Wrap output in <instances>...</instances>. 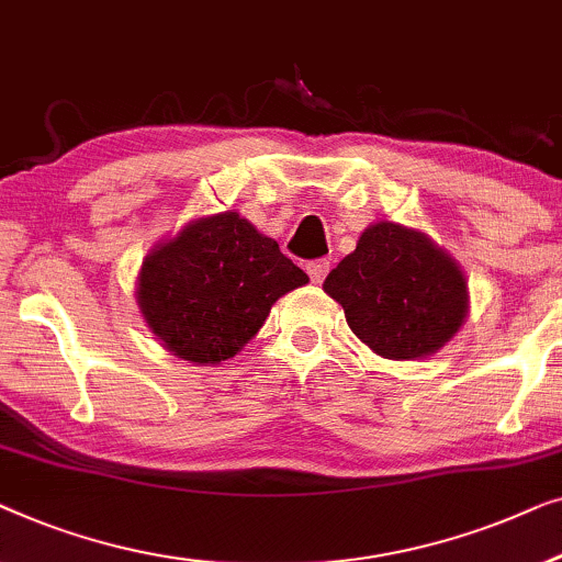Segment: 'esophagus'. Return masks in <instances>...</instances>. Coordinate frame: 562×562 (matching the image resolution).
<instances>
[{"instance_id":"1","label":"esophagus","mask_w":562,"mask_h":562,"mask_svg":"<svg viewBox=\"0 0 562 562\" xmlns=\"http://www.w3.org/2000/svg\"><path fill=\"white\" fill-rule=\"evenodd\" d=\"M328 270H330L328 259H315V262L307 265V274H311L313 282H323V280H326Z\"/></svg>"}]
</instances>
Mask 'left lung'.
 I'll return each mask as SVG.
<instances>
[{"mask_svg":"<svg viewBox=\"0 0 562 562\" xmlns=\"http://www.w3.org/2000/svg\"><path fill=\"white\" fill-rule=\"evenodd\" d=\"M346 323L386 359H420L450 341L465 318V278L428 236L392 221L361 234L323 282Z\"/></svg>","mask_w":562,"mask_h":562,"instance_id":"left-lung-1","label":"left lung"}]
</instances>
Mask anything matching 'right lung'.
I'll return each mask as SVG.
<instances>
[{
    "instance_id": "obj_1",
    "label": "right lung",
    "mask_w": 562,
    "mask_h": 562,
    "mask_svg": "<svg viewBox=\"0 0 562 562\" xmlns=\"http://www.w3.org/2000/svg\"><path fill=\"white\" fill-rule=\"evenodd\" d=\"M305 282L278 241L226 211L193 221L157 247L142 265L137 300L147 326L176 357L218 363L262 328L274 300Z\"/></svg>"
}]
</instances>
